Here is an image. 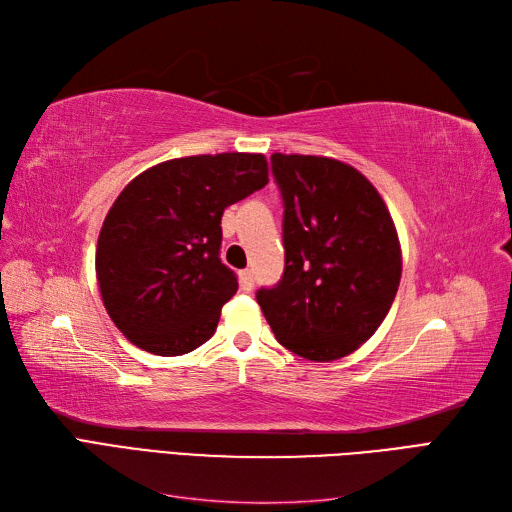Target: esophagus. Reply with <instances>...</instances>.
Masks as SVG:
<instances>
[{
	"instance_id": "obj_1",
	"label": "esophagus",
	"mask_w": 512,
	"mask_h": 512,
	"mask_svg": "<svg viewBox=\"0 0 512 512\" xmlns=\"http://www.w3.org/2000/svg\"><path fill=\"white\" fill-rule=\"evenodd\" d=\"M239 284L243 292H250L254 288V273L250 269H245L239 273Z\"/></svg>"
}]
</instances>
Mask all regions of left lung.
<instances>
[{
    "instance_id": "left-lung-1",
    "label": "left lung",
    "mask_w": 512,
    "mask_h": 512,
    "mask_svg": "<svg viewBox=\"0 0 512 512\" xmlns=\"http://www.w3.org/2000/svg\"><path fill=\"white\" fill-rule=\"evenodd\" d=\"M284 200V275L256 301L277 342L335 361L376 333L401 280L397 230L359 170L331 158L273 153Z\"/></svg>"
}]
</instances>
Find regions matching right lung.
Here are the masks:
<instances>
[{
	"label": "right lung",
	"mask_w": 512,
	"mask_h": 512,
	"mask_svg": "<svg viewBox=\"0 0 512 512\" xmlns=\"http://www.w3.org/2000/svg\"><path fill=\"white\" fill-rule=\"evenodd\" d=\"M267 183L262 153H218L151 166L123 188L100 230L96 275L132 344L179 356L215 333L239 288L220 258L224 209Z\"/></svg>",
	"instance_id": "1"
}]
</instances>
